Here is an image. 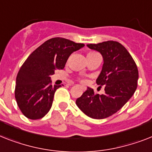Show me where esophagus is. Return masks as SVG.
Listing matches in <instances>:
<instances>
[{
	"label": "esophagus",
	"mask_w": 152,
	"mask_h": 152,
	"mask_svg": "<svg viewBox=\"0 0 152 152\" xmlns=\"http://www.w3.org/2000/svg\"><path fill=\"white\" fill-rule=\"evenodd\" d=\"M82 89H83V90H84V87H82Z\"/></svg>",
	"instance_id": "esophagus-1"
}]
</instances>
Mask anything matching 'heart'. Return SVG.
<instances>
[{"label":"heart","mask_w":152,"mask_h":152,"mask_svg":"<svg viewBox=\"0 0 152 152\" xmlns=\"http://www.w3.org/2000/svg\"><path fill=\"white\" fill-rule=\"evenodd\" d=\"M96 57H100V55L97 52H95V51H89L87 54V60L91 58H96Z\"/></svg>","instance_id":"obj_1"}]
</instances>
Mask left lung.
<instances>
[{
	"mask_svg": "<svg viewBox=\"0 0 152 152\" xmlns=\"http://www.w3.org/2000/svg\"><path fill=\"white\" fill-rule=\"evenodd\" d=\"M101 53L104 64L97 77V85L104 86L103 94L92 88L76 101V105L87 116L102 119L117 112L134 95L137 87L138 69L128 50L117 41L108 40L87 45Z\"/></svg>",
	"mask_w": 152,
	"mask_h": 152,
	"instance_id": "left-lung-1",
	"label": "left lung"
}]
</instances>
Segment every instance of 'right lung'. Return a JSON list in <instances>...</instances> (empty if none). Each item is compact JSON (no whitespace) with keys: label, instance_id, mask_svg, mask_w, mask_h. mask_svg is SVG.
Listing matches in <instances>:
<instances>
[{"label":"right lung","instance_id":"1","mask_svg":"<svg viewBox=\"0 0 152 152\" xmlns=\"http://www.w3.org/2000/svg\"><path fill=\"white\" fill-rule=\"evenodd\" d=\"M84 47L61 37L51 38L36 49L25 61L16 77L15 97L18 108L30 119H41L50 111L56 90L50 76L65 67L69 57Z\"/></svg>","mask_w":152,"mask_h":152}]
</instances>
